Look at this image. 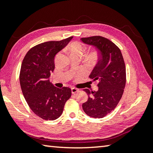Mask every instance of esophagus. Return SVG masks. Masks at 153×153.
<instances>
[{
    "label": "esophagus",
    "mask_w": 153,
    "mask_h": 153,
    "mask_svg": "<svg viewBox=\"0 0 153 153\" xmlns=\"http://www.w3.org/2000/svg\"><path fill=\"white\" fill-rule=\"evenodd\" d=\"M71 93L72 94H75L76 93H77V92H78L79 90L76 88H74V87H73V88H71Z\"/></svg>",
    "instance_id": "1"
}]
</instances>
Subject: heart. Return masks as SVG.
Wrapping results in <instances>:
<instances>
[{
  "mask_svg": "<svg viewBox=\"0 0 153 153\" xmlns=\"http://www.w3.org/2000/svg\"><path fill=\"white\" fill-rule=\"evenodd\" d=\"M66 50L70 55H77L82 56L85 52V48L80 42H72L66 47ZM101 54L97 49H93L87 53L84 57V61L88 65H95L100 61Z\"/></svg>",
  "mask_w": 153,
  "mask_h": 153,
  "instance_id": "1",
  "label": "heart"
}]
</instances>
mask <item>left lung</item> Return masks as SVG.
I'll use <instances>...</instances> for the list:
<instances>
[{
  "instance_id": "left-lung-1",
  "label": "left lung",
  "mask_w": 153,
  "mask_h": 153,
  "mask_svg": "<svg viewBox=\"0 0 153 153\" xmlns=\"http://www.w3.org/2000/svg\"><path fill=\"white\" fill-rule=\"evenodd\" d=\"M100 52L101 59L91 72L90 78L97 82V91L84 89L88 96L82 108L87 115L101 118L114 110L122 97L126 84V68L122 53L108 39L93 36L81 39Z\"/></svg>"
}]
</instances>
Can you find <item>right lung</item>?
Segmentation results:
<instances>
[{
	"label": "right lung",
	"instance_id": "obj_1",
	"mask_svg": "<svg viewBox=\"0 0 153 153\" xmlns=\"http://www.w3.org/2000/svg\"><path fill=\"white\" fill-rule=\"evenodd\" d=\"M72 38L34 46L23 59L20 73L22 91L29 107L42 119H57L62 114L66 101L71 97V88H57L50 82L49 77L54 70L56 54Z\"/></svg>",
	"mask_w": 153,
	"mask_h": 153
}]
</instances>
